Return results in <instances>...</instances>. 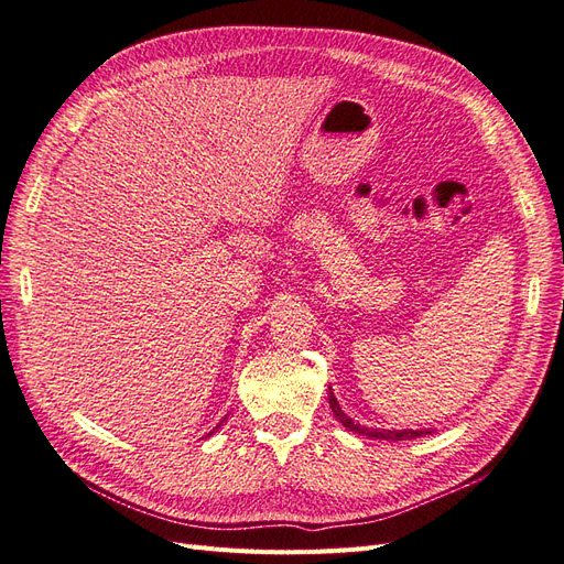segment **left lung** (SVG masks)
<instances>
[{"instance_id": "1", "label": "left lung", "mask_w": 564, "mask_h": 564, "mask_svg": "<svg viewBox=\"0 0 564 564\" xmlns=\"http://www.w3.org/2000/svg\"><path fill=\"white\" fill-rule=\"evenodd\" d=\"M328 405L334 410L336 420L352 433H359V436H369V438H379V441H412V438H422L426 433H431L429 429H369L357 424L355 420H350L348 414L343 412V408L338 405V400L334 395V391L328 388Z\"/></svg>"}]
</instances>
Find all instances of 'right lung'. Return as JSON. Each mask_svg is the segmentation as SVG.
Listing matches in <instances>:
<instances>
[{
  "instance_id": "obj_1",
  "label": "right lung",
  "mask_w": 564,
  "mask_h": 564,
  "mask_svg": "<svg viewBox=\"0 0 564 564\" xmlns=\"http://www.w3.org/2000/svg\"><path fill=\"white\" fill-rule=\"evenodd\" d=\"M219 426H221V424H219ZM219 426H216V429H219ZM212 433H214V431H212Z\"/></svg>"
}]
</instances>
